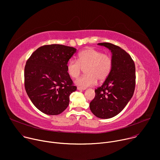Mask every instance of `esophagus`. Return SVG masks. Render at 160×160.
I'll use <instances>...</instances> for the list:
<instances>
[{"label": "esophagus", "mask_w": 160, "mask_h": 160, "mask_svg": "<svg viewBox=\"0 0 160 160\" xmlns=\"http://www.w3.org/2000/svg\"><path fill=\"white\" fill-rule=\"evenodd\" d=\"M85 89H86V88H81V87H78V90H84Z\"/></svg>", "instance_id": "esophagus-1"}]
</instances>
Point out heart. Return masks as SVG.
<instances>
[{"label":"heart","mask_w":160,"mask_h":160,"mask_svg":"<svg viewBox=\"0 0 160 160\" xmlns=\"http://www.w3.org/2000/svg\"><path fill=\"white\" fill-rule=\"evenodd\" d=\"M112 56L108 53L92 48L84 49L78 55V60L70 59L67 64L68 74L72 78H77L86 67V74L78 78L76 84L86 88L96 84L97 79L103 81L107 79L113 68Z\"/></svg>","instance_id":"heart-1"}]
</instances>
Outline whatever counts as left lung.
Here are the masks:
<instances>
[{
	"mask_svg": "<svg viewBox=\"0 0 160 160\" xmlns=\"http://www.w3.org/2000/svg\"><path fill=\"white\" fill-rule=\"evenodd\" d=\"M111 50L113 68L109 76L95 89L90 103L92 113L101 119L118 114L133 97L135 87V66L130 55L120 47L109 42L98 44Z\"/></svg>",
	"mask_w": 160,
	"mask_h": 160,
	"instance_id": "left-lung-1",
	"label": "left lung"
}]
</instances>
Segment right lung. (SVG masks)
Segmentation results:
<instances>
[{
  "label": "right lung",
  "instance_id": "obj_1",
  "mask_svg": "<svg viewBox=\"0 0 160 160\" xmlns=\"http://www.w3.org/2000/svg\"><path fill=\"white\" fill-rule=\"evenodd\" d=\"M61 44L42 46L35 50L25 67V88L33 104L48 115H58L69 104L77 87L67 71L69 59L76 52Z\"/></svg>",
  "mask_w": 160,
  "mask_h": 160
}]
</instances>
